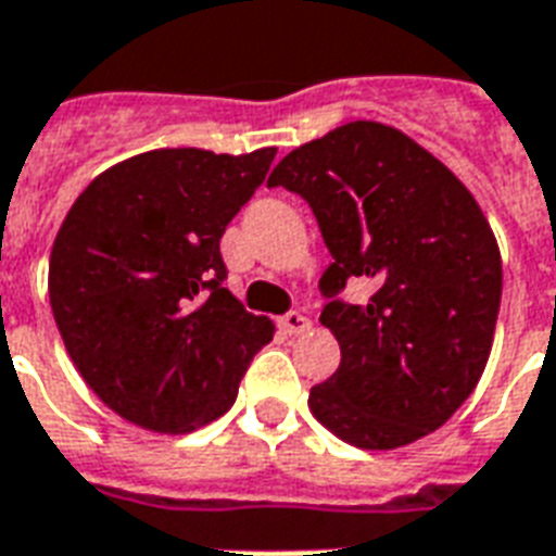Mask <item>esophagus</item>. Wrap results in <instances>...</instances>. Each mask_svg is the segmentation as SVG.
<instances>
[{"mask_svg":"<svg viewBox=\"0 0 556 556\" xmlns=\"http://www.w3.org/2000/svg\"><path fill=\"white\" fill-rule=\"evenodd\" d=\"M308 317L306 315H300V312H288V315L279 317V329L288 334H300V332H306L308 329Z\"/></svg>","mask_w":556,"mask_h":556,"instance_id":"esophagus-1","label":"esophagus"}]
</instances>
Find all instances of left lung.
<instances>
[{"instance_id":"8db88e82","label":"left lung","mask_w":556,"mask_h":556,"mask_svg":"<svg viewBox=\"0 0 556 556\" xmlns=\"http://www.w3.org/2000/svg\"><path fill=\"white\" fill-rule=\"evenodd\" d=\"M312 206L332 253L320 324L341 364L308 393L326 429L358 448H400L455 414L490 358L502 256L484 212L438 156L402 130L350 122L270 172ZM367 276L364 304L340 296Z\"/></svg>"}]
</instances>
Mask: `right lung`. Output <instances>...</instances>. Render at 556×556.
<instances>
[{"label": "right lung", "mask_w": 556, "mask_h": 556, "mask_svg": "<svg viewBox=\"0 0 556 556\" xmlns=\"http://www.w3.org/2000/svg\"><path fill=\"white\" fill-rule=\"evenodd\" d=\"M277 148H160L92 180L63 218L49 300L84 381L127 422L184 434L230 410L274 338L224 288L222 236Z\"/></svg>", "instance_id": "right-lung-1"}]
</instances>
